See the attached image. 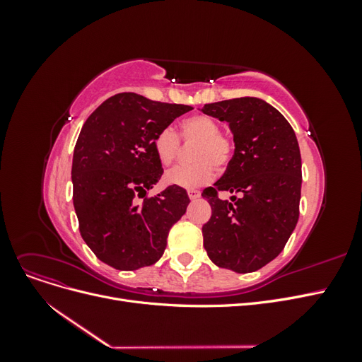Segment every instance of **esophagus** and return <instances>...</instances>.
<instances>
[{"label":"esophagus","instance_id":"obj_1","mask_svg":"<svg viewBox=\"0 0 362 362\" xmlns=\"http://www.w3.org/2000/svg\"><path fill=\"white\" fill-rule=\"evenodd\" d=\"M187 193H189V198H190L192 201H194V199H198V198H199V196H201V192H199V190H189Z\"/></svg>","mask_w":362,"mask_h":362}]
</instances>
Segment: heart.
I'll return each mask as SVG.
<instances>
[{
    "label": "heart",
    "instance_id": "heart-1",
    "mask_svg": "<svg viewBox=\"0 0 362 362\" xmlns=\"http://www.w3.org/2000/svg\"><path fill=\"white\" fill-rule=\"evenodd\" d=\"M181 137L184 140L196 141L193 149L192 164H180L168 170L166 180L170 185L184 189H196L213 180L214 163L222 169L229 163L234 152V141L231 136L222 133L218 122L211 116L193 115L181 120ZM154 149L163 164H170L177 158L180 149V136L172 127H164L154 137Z\"/></svg>",
    "mask_w": 362,
    "mask_h": 362
}]
</instances>
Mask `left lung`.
<instances>
[{"instance_id":"left-lung-1","label":"left lung","mask_w":362,"mask_h":362,"mask_svg":"<svg viewBox=\"0 0 362 362\" xmlns=\"http://www.w3.org/2000/svg\"><path fill=\"white\" fill-rule=\"evenodd\" d=\"M201 112L228 122L235 146L223 177L202 193L211 205L202 226L204 247L218 267L255 272L281 254L298 223V139L287 119L259 98L205 104ZM217 191L236 196L223 202Z\"/></svg>"}]
</instances>
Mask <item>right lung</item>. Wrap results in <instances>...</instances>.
Here are the masks:
<instances>
[{
  "label": "right lung",
  "instance_id": "right-lung-1",
  "mask_svg": "<svg viewBox=\"0 0 362 362\" xmlns=\"http://www.w3.org/2000/svg\"><path fill=\"white\" fill-rule=\"evenodd\" d=\"M190 110L128 92L108 98L84 122L74 149L72 199L83 240L105 264L137 270L161 258L190 199L178 185L146 196L163 175L154 137Z\"/></svg>",
  "mask_w": 362,
  "mask_h": 362
}]
</instances>
